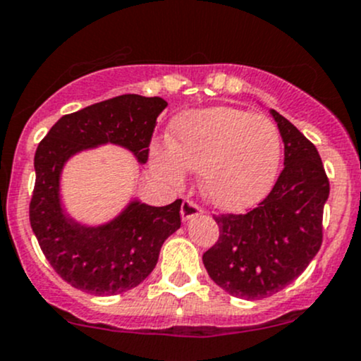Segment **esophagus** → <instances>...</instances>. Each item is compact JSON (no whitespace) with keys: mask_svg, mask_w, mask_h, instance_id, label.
I'll use <instances>...</instances> for the list:
<instances>
[{"mask_svg":"<svg viewBox=\"0 0 361 361\" xmlns=\"http://www.w3.org/2000/svg\"><path fill=\"white\" fill-rule=\"evenodd\" d=\"M200 214H204V209H202L197 202H193L190 199L183 200V204H181V219L188 221V219H192V217L200 216Z\"/></svg>","mask_w":361,"mask_h":361,"instance_id":"1","label":"esophagus"}]
</instances>
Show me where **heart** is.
Instances as JSON below:
<instances>
[{"mask_svg": "<svg viewBox=\"0 0 361 361\" xmlns=\"http://www.w3.org/2000/svg\"><path fill=\"white\" fill-rule=\"evenodd\" d=\"M171 133L173 144L152 145L157 173L181 183L185 169L200 171L202 192L216 207L247 209L274 185L283 138L271 118L216 106L178 116Z\"/></svg>", "mask_w": 361, "mask_h": 361, "instance_id": "obj_1", "label": "heart"}]
</instances>
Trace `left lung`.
Returning a JSON list of instances; mask_svg holds the SVG:
<instances>
[{
    "instance_id": "obj_1",
    "label": "left lung",
    "mask_w": 361,
    "mask_h": 361,
    "mask_svg": "<svg viewBox=\"0 0 361 361\" xmlns=\"http://www.w3.org/2000/svg\"><path fill=\"white\" fill-rule=\"evenodd\" d=\"M284 168L269 195L245 214H217L219 238L204 253L217 286L262 300L293 283L320 250L329 178L315 145L277 111Z\"/></svg>"
}]
</instances>
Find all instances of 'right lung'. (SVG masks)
<instances>
[{"label":"right lung","instance_id":"right-lung-1","mask_svg":"<svg viewBox=\"0 0 361 361\" xmlns=\"http://www.w3.org/2000/svg\"><path fill=\"white\" fill-rule=\"evenodd\" d=\"M166 106L161 97L123 94L65 114L39 142L30 226L51 267L77 290L111 296L138 286L156 267L162 243L181 226V199L164 207L132 202L109 224L85 228L61 209L63 164L71 154L106 142L130 149L145 162Z\"/></svg>","mask_w":361,"mask_h":361}]
</instances>
